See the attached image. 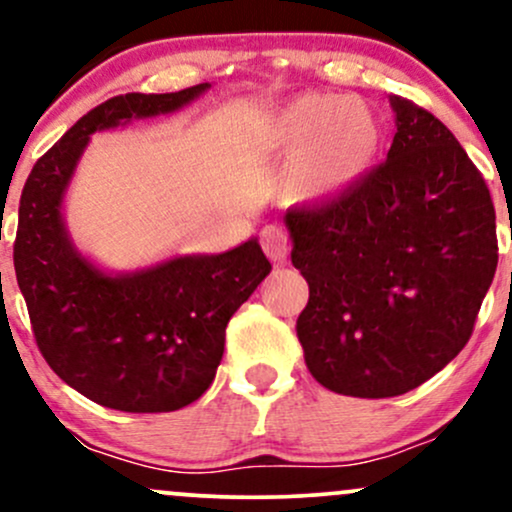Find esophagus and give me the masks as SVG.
I'll return each mask as SVG.
<instances>
[{
  "instance_id": "esophagus-1",
  "label": "esophagus",
  "mask_w": 512,
  "mask_h": 512,
  "mask_svg": "<svg viewBox=\"0 0 512 512\" xmlns=\"http://www.w3.org/2000/svg\"><path fill=\"white\" fill-rule=\"evenodd\" d=\"M262 250L267 252L269 260L284 262L289 252V236L281 226H264L262 228Z\"/></svg>"
}]
</instances>
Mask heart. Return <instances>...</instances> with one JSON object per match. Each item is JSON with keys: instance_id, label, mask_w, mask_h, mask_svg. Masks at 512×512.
Segmentation results:
<instances>
[{"instance_id": "obj_1", "label": "heart", "mask_w": 512, "mask_h": 512, "mask_svg": "<svg viewBox=\"0 0 512 512\" xmlns=\"http://www.w3.org/2000/svg\"><path fill=\"white\" fill-rule=\"evenodd\" d=\"M269 156L291 163L286 190L298 202H327L361 182L383 149V127L358 98L303 93L262 134Z\"/></svg>"}]
</instances>
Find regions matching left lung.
<instances>
[{
	"label": "left lung",
	"mask_w": 512,
	"mask_h": 512,
	"mask_svg": "<svg viewBox=\"0 0 512 512\" xmlns=\"http://www.w3.org/2000/svg\"><path fill=\"white\" fill-rule=\"evenodd\" d=\"M387 161L284 221L310 298L296 320L313 378L339 395L414 390L464 349L498 264L496 211L455 134L390 96Z\"/></svg>",
	"instance_id": "8db88e82"
}]
</instances>
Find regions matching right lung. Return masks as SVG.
I'll use <instances>...</instances> for the list:
<instances>
[{
	"mask_svg": "<svg viewBox=\"0 0 512 512\" xmlns=\"http://www.w3.org/2000/svg\"><path fill=\"white\" fill-rule=\"evenodd\" d=\"M207 88L110 98L38 158L23 185L14 267L35 342L64 383L108 409L156 414L202 397L228 320L272 272L257 238L219 255L105 272L81 255L64 223V195L91 134L170 115Z\"/></svg>",
	"mask_w": 512,
	"mask_h": 512,
	"instance_id": "1",
	"label": "right lung"
}]
</instances>
